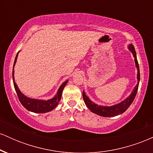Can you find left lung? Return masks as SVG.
I'll return each mask as SVG.
<instances>
[{"label":"left lung","instance_id":"left-lung-1","mask_svg":"<svg viewBox=\"0 0 153 153\" xmlns=\"http://www.w3.org/2000/svg\"><path fill=\"white\" fill-rule=\"evenodd\" d=\"M128 50L132 53L133 56L134 57V62L135 65H136L137 69V84L135 85L132 91H131V94L129 96L122 101V102L117 103V104L113 105V106H101V105H98L94 102H93L91 100L85 95V91H82V98H83L84 102L85 105L89 109L91 110V112L101 116L103 117H116L119 114H122L124 113L126 110L130 106L131 103L134 101L135 96H136L137 92L138 90L139 82L140 80V68H139V64L137 62V54L135 52L134 47L133 46L132 44L128 45Z\"/></svg>","mask_w":153,"mask_h":153}]
</instances>
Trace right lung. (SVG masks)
Returning <instances> with one entry per match:
<instances>
[{
  "label": "right lung",
  "instance_id": "right-lung-1",
  "mask_svg": "<svg viewBox=\"0 0 153 153\" xmlns=\"http://www.w3.org/2000/svg\"><path fill=\"white\" fill-rule=\"evenodd\" d=\"M19 52H20V51H19ZM19 52H18L16 56L13 67V73H12L13 85H14L16 92L17 96H18L19 101H20L21 103L23 105V106L25 108H26L28 111H29L39 114L46 113V112L51 111L53 110L54 108L58 105L59 101H60L61 99V96H62V91L63 89H64V88L65 87L66 84L68 83V80L65 81L62 85L59 86L57 94H56L55 96H54L52 99L49 100H42L31 99V98L27 97L25 95L23 94L22 91L19 90L18 85H17L16 82H15L14 79V66L16 65V62L17 57H18V54L19 53Z\"/></svg>",
  "mask_w": 153,
  "mask_h": 153
}]
</instances>
